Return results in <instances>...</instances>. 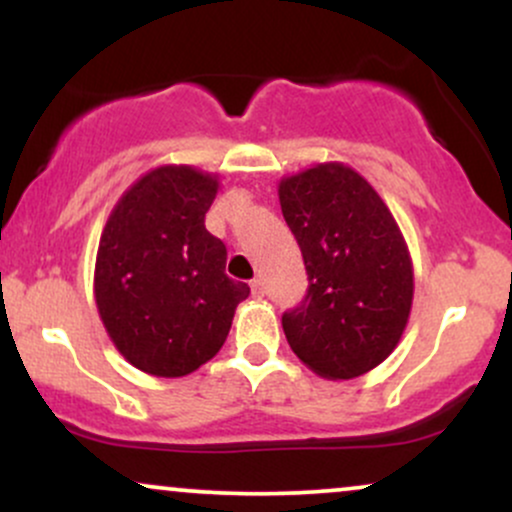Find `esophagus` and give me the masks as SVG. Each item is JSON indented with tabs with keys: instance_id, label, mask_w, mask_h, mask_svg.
Listing matches in <instances>:
<instances>
[{
	"instance_id": "obj_1",
	"label": "esophagus",
	"mask_w": 512,
	"mask_h": 512,
	"mask_svg": "<svg viewBox=\"0 0 512 512\" xmlns=\"http://www.w3.org/2000/svg\"><path fill=\"white\" fill-rule=\"evenodd\" d=\"M250 291H252V296H255V298H262L264 296V281L262 279H252L250 281Z\"/></svg>"
}]
</instances>
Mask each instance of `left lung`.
<instances>
[{"label": "left lung", "mask_w": 512, "mask_h": 512, "mask_svg": "<svg viewBox=\"0 0 512 512\" xmlns=\"http://www.w3.org/2000/svg\"><path fill=\"white\" fill-rule=\"evenodd\" d=\"M279 202L310 281L281 317L289 346L320 378H358L395 351L409 322L414 267L402 231L373 185L337 161L281 178Z\"/></svg>", "instance_id": "8db88e82"}]
</instances>
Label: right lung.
I'll return each instance as SVG.
<instances>
[{"label": "right lung", "mask_w": 512, "mask_h": 512, "mask_svg": "<svg viewBox=\"0 0 512 512\" xmlns=\"http://www.w3.org/2000/svg\"><path fill=\"white\" fill-rule=\"evenodd\" d=\"M219 178L158 166L117 199L101 233L93 296L134 368L182 378L219 354L250 286L226 276V245L204 228Z\"/></svg>", "instance_id": "obj_1"}]
</instances>
